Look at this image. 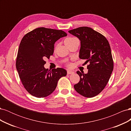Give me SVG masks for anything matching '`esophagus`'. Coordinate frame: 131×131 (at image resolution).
<instances>
[{
	"instance_id": "34e87169",
	"label": "esophagus",
	"mask_w": 131,
	"mask_h": 131,
	"mask_svg": "<svg viewBox=\"0 0 131 131\" xmlns=\"http://www.w3.org/2000/svg\"><path fill=\"white\" fill-rule=\"evenodd\" d=\"M74 73V72L72 70H67V74H72Z\"/></svg>"
}]
</instances>
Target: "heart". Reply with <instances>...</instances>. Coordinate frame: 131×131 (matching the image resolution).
Segmentation results:
<instances>
[{
	"mask_svg": "<svg viewBox=\"0 0 131 131\" xmlns=\"http://www.w3.org/2000/svg\"><path fill=\"white\" fill-rule=\"evenodd\" d=\"M75 39H77L75 38H67L66 40H65V41H64V42L72 41H73V40H75Z\"/></svg>",
	"mask_w": 131,
	"mask_h": 131,
	"instance_id": "b5f03b06",
	"label": "heart"
}]
</instances>
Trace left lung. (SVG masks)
<instances>
[{"label": "left lung", "mask_w": 131, "mask_h": 131, "mask_svg": "<svg viewBox=\"0 0 131 131\" xmlns=\"http://www.w3.org/2000/svg\"><path fill=\"white\" fill-rule=\"evenodd\" d=\"M68 32L80 41L79 58L90 63L88 73L77 72L80 81L74 88L83 96L93 97L104 89L113 70L109 42L103 35L88 27H79Z\"/></svg>", "instance_id": "obj_1"}]
</instances>
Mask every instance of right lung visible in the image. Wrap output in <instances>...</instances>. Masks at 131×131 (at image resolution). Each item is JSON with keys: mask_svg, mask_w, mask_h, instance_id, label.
I'll return each mask as SVG.
<instances>
[{"mask_svg": "<svg viewBox=\"0 0 131 131\" xmlns=\"http://www.w3.org/2000/svg\"><path fill=\"white\" fill-rule=\"evenodd\" d=\"M67 35L61 30L40 27L22 38L16 66L23 85L32 96H49L56 89L59 79L66 76L67 71L63 68L48 71L44 67V59L53 54L55 42Z\"/></svg>", "mask_w": 131, "mask_h": 131, "instance_id": "add662e5", "label": "right lung"}]
</instances>
